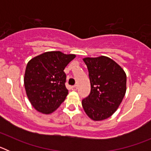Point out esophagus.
Instances as JSON below:
<instances>
[{
    "label": "esophagus",
    "instance_id": "obj_1",
    "mask_svg": "<svg viewBox=\"0 0 151 151\" xmlns=\"http://www.w3.org/2000/svg\"><path fill=\"white\" fill-rule=\"evenodd\" d=\"M71 88L73 91H76L77 90V85H73V86H72L71 87Z\"/></svg>",
    "mask_w": 151,
    "mask_h": 151
}]
</instances>
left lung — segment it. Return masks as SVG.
<instances>
[{
	"label": "left lung",
	"instance_id": "left-lung-1",
	"mask_svg": "<svg viewBox=\"0 0 151 151\" xmlns=\"http://www.w3.org/2000/svg\"><path fill=\"white\" fill-rule=\"evenodd\" d=\"M88 70L91 92L82 100L83 109L94 121L111 116L126 91V75L119 65L104 56L83 59Z\"/></svg>",
	"mask_w": 151,
	"mask_h": 151
}]
</instances>
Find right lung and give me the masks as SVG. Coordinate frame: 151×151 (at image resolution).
I'll use <instances>...</instances> for the list:
<instances>
[{"label":"right lung","instance_id":"obj_1","mask_svg":"<svg viewBox=\"0 0 151 151\" xmlns=\"http://www.w3.org/2000/svg\"><path fill=\"white\" fill-rule=\"evenodd\" d=\"M75 57V54L49 51L28 63L24 85L28 98L36 110L50 114L65 101L68 90L64 69Z\"/></svg>","mask_w":151,"mask_h":151}]
</instances>
